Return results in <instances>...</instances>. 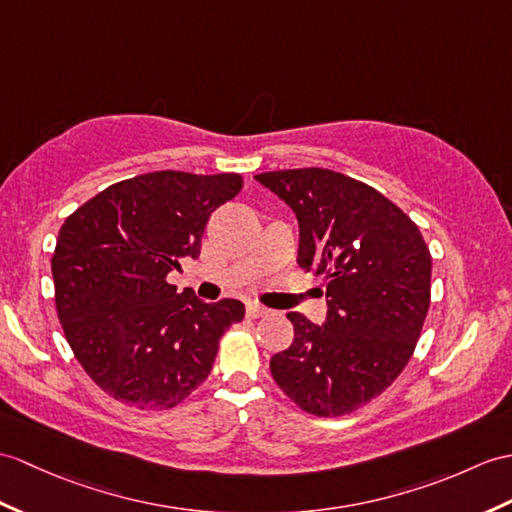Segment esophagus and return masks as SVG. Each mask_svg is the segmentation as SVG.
Returning a JSON list of instances; mask_svg holds the SVG:
<instances>
[{
    "instance_id": "34e87169",
    "label": "esophagus",
    "mask_w": 512,
    "mask_h": 512,
    "mask_svg": "<svg viewBox=\"0 0 512 512\" xmlns=\"http://www.w3.org/2000/svg\"><path fill=\"white\" fill-rule=\"evenodd\" d=\"M266 314H268L266 307H261L257 303H248L246 305V316L248 318H261V316H266Z\"/></svg>"
}]
</instances>
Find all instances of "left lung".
I'll return each instance as SVG.
<instances>
[{"label":"left lung","mask_w":512,"mask_h":512,"mask_svg":"<svg viewBox=\"0 0 512 512\" xmlns=\"http://www.w3.org/2000/svg\"><path fill=\"white\" fill-rule=\"evenodd\" d=\"M299 220V266L327 279V318L290 312L294 340L270 373L296 406L342 417L395 382L430 310L432 257L417 224L377 189L334 170L255 176Z\"/></svg>","instance_id":"left-lung-1"}]
</instances>
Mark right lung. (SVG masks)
<instances>
[{"label":"right lung","instance_id":"1","mask_svg":"<svg viewBox=\"0 0 512 512\" xmlns=\"http://www.w3.org/2000/svg\"><path fill=\"white\" fill-rule=\"evenodd\" d=\"M240 189V174L161 170L106 187L65 220L52 257L56 312L106 395L168 410L211 373L244 303H205L168 275L200 255L211 213Z\"/></svg>","mask_w":512,"mask_h":512}]
</instances>
